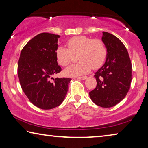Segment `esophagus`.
<instances>
[{
    "label": "esophagus",
    "instance_id": "esophagus-1",
    "mask_svg": "<svg viewBox=\"0 0 148 148\" xmlns=\"http://www.w3.org/2000/svg\"><path fill=\"white\" fill-rule=\"evenodd\" d=\"M87 76H83V77H77V79H83V80H84V79H86V78H87Z\"/></svg>",
    "mask_w": 148,
    "mask_h": 148
}]
</instances>
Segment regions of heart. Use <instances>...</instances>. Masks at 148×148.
I'll return each mask as SVG.
<instances>
[{
  "label": "heart",
  "instance_id": "1",
  "mask_svg": "<svg viewBox=\"0 0 148 148\" xmlns=\"http://www.w3.org/2000/svg\"><path fill=\"white\" fill-rule=\"evenodd\" d=\"M68 48L59 46L56 50L58 63L66 66L71 63L74 56L77 55L79 62L69 66L64 71L65 75L72 77L83 76L92 69H97L104 64L107 56V48L99 39H92L85 36H75L66 42Z\"/></svg>",
  "mask_w": 148,
  "mask_h": 148
}]
</instances>
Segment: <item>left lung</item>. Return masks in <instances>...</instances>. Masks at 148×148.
I'll use <instances>...</instances> for the list:
<instances>
[{
  "label": "left lung",
  "mask_w": 148,
  "mask_h": 148,
  "mask_svg": "<svg viewBox=\"0 0 148 148\" xmlns=\"http://www.w3.org/2000/svg\"><path fill=\"white\" fill-rule=\"evenodd\" d=\"M102 40L107 48L106 62L95 73L97 86L89 92L97 106L110 108L121 102L131 87L132 69L128 51L114 35L102 32Z\"/></svg>",
  "instance_id": "left-lung-1"
}]
</instances>
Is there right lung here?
Returning <instances> with one entry per match:
<instances>
[{
    "instance_id": "obj_1",
    "label": "right lung",
    "mask_w": 148,
    "mask_h": 148,
    "mask_svg": "<svg viewBox=\"0 0 148 148\" xmlns=\"http://www.w3.org/2000/svg\"><path fill=\"white\" fill-rule=\"evenodd\" d=\"M60 36L40 33L23 47L17 65L20 85L24 93L34 106L50 110L63 101L71 78H56L52 76L61 71L57 64L56 50Z\"/></svg>"
}]
</instances>
